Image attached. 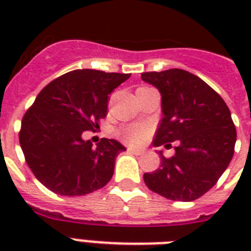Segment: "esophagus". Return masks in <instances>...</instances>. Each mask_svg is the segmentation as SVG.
<instances>
[{"label": "esophagus", "mask_w": 251, "mask_h": 251, "mask_svg": "<svg viewBox=\"0 0 251 251\" xmlns=\"http://www.w3.org/2000/svg\"><path fill=\"white\" fill-rule=\"evenodd\" d=\"M127 151L131 153H134V155H142V153H143V151H142V150L133 149V147H129V149H127Z\"/></svg>", "instance_id": "34e87169"}]
</instances>
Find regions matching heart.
Listing matches in <instances>:
<instances>
[{"mask_svg": "<svg viewBox=\"0 0 251 251\" xmlns=\"http://www.w3.org/2000/svg\"><path fill=\"white\" fill-rule=\"evenodd\" d=\"M150 129L149 126L142 125V124H137V125H129L122 127L120 130V138L122 141L131 146H141L146 142V139L149 138Z\"/></svg>", "mask_w": 251, "mask_h": 251, "instance_id": "obj_1", "label": "heart"}]
</instances>
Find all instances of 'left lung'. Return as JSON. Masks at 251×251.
I'll return each instance as SVG.
<instances>
[{
    "label": "left lung",
    "mask_w": 251,
    "mask_h": 251,
    "mask_svg": "<svg viewBox=\"0 0 251 251\" xmlns=\"http://www.w3.org/2000/svg\"><path fill=\"white\" fill-rule=\"evenodd\" d=\"M142 80L160 91L163 118L153 146L172 147L160 168L145 173L150 190L172 201L190 202L206 194L229 165L236 126L222 96L199 76L182 69L142 73Z\"/></svg>",
    "instance_id": "obj_1"
}]
</instances>
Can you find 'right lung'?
I'll list each match as a JSON object with an SVG mask.
<instances>
[{
    "instance_id": "1",
    "label": "right lung",
    "mask_w": 251,
    "mask_h": 251,
    "mask_svg": "<svg viewBox=\"0 0 251 251\" xmlns=\"http://www.w3.org/2000/svg\"><path fill=\"white\" fill-rule=\"evenodd\" d=\"M129 78L92 69L73 70L37 95L22 118L19 143L29 169L49 190L75 197L109 182L116 156L126 149L106 138L95 147L82 134L99 127L109 94Z\"/></svg>"
}]
</instances>
